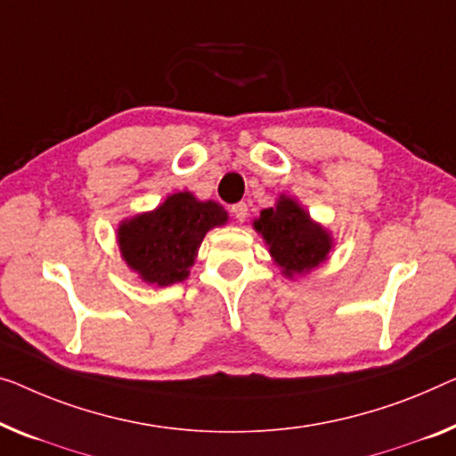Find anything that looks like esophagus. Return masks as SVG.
<instances>
[{
  "instance_id": "obj_1",
  "label": "esophagus",
  "mask_w": 456,
  "mask_h": 456,
  "mask_svg": "<svg viewBox=\"0 0 456 456\" xmlns=\"http://www.w3.org/2000/svg\"><path fill=\"white\" fill-rule=\"evenodd\" d=\"M231 215H233L240 223L246 221L248 219V205H246V202H237V205L231 207Z\"/></svg>"
}]
</instances>
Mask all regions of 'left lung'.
Instances as JSON below:
<instances>
[{"instance_id": "1", "label": "left lung", "mask_w": 456, "mask_h": 456, "mask_svg": "<svg viewBox=\"0 0 456 456\" xmlns=\"http://www.w3.org/2000/svg\"><path fill=\"white\" fill-rule=\"evenodd\" d=\"M251 225L268 246L272 262L289 281L307 276L311 270L322 266L334 249L331 231L311 219L295 196H278L276 205L264 208Z\"/></svg>"}]
</instances>
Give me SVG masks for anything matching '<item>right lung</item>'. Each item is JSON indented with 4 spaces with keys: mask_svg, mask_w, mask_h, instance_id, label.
<instances>
[{
    "mask_svg": "<svg viewBox=\"0 0 456 456\" xmlns=\"http://www.w3.org/2000/svg\"><path fill=\"white\" fill-rule=\"evenodd\" d=\"M227 221V210L219 202L199 200L188 190L167 194L153 210L120 221V256L142 282L153 287L184 282L205 235Z\"/></svg>",
    "mask_w": 456,
    "mask_h": 456,
    "instance_id": "1",
    "label": "right lung"
}]
</instances>
